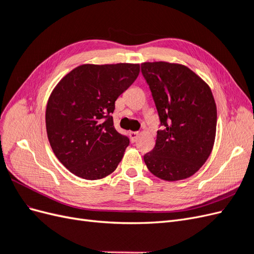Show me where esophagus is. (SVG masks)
<instances>
[{
    "label": "esophagus",
    "instance_id": "esophagus-1",
    "mask_svg": "<svg viewBox=\"0 0 254 254\" xmlns=\"http://www.w3.org/2000/svg\"><path fill=\"white\" fill-rule=\"evenodd\" d=\"M137 136H139V132H136V131H130L129 132V137H130V140H131V142H135L136 139H137Z\"/></svg>",
    "mask_w": 254,
    "mask_h": 254
}]
</instances>
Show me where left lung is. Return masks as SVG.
I'll list each match as a JSON object with an SVG mask.
<instances>
[{
  "label": "left lung",
  "instance_id": "1",
  "mask_svg": "<svg viewBox=\"0 0 254 254\" xmlns=\"http://www.w3.org/2000/svg\"><path fill=\"white\" fill-rule=\"evenodd\" d=\"M141 72L161 127L155 147L144 155L145 164L160 179L189 178L204 164L213 148L217 110L211 89L181 64L144 63Z\"/></svg>",
  "mask_w": 254,
  "mask_h": 254
}]
</instances>
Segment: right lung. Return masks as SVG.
<instances>
[{"label": "right lung", "instance_id": "obj_1", "mask_svg": "<svg viewBox=\"0 0 254 254\" xmlns=\"http://www.w3.org/2000/svg\"><path fill=\"white\" fill-rule=\"evenodd\" d=\"M139 72V64H83L54 89L45 113L48 137L58 160L74 175L96 180L118 167L129 139L114 128L112 113Z\"/></svg>", "mask_w": 254, "mask_h": 254}]
</instances>
